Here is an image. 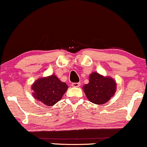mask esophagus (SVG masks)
Listing matches in <instances>:
<instances>
[{
    "label": "esophagus",
    "mask_w": 147,
    "mask_h": 147,
    "mask_svg": "<svg viewBox=\"0 0 147 147\" xmlns=\"http://www.w3.org/2000/svg\"><path fill=\"white\" fill-rule=\"evenodd\" d=\"M80 85H81V83H72V87H79L80 86Z\"/></svg>",
    "instance_id": "esophagus-1"
}]
</instances>
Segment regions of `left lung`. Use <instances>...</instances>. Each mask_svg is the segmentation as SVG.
<instances>
[{
  "label": "left lung",
  "instance_id": "obj_1",
  "mask_svg": "<svg viewBox=\"0 0 147 147\" xmlns=\"http://www.w3.org/2000/svg\"><path fill=\"white\" fill-rule=\"evenodd\" d=\"M83 89L89 101L96 105H105L115 95L117 83L111 77H104L97 72L90 74L89 83Z\"/></svg>",
  "mask_w": 147,
  "mask_h": 147
}]
</instances>
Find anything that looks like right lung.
Returning <instances> with one entry per match:
<instances>
[{
    "label": "right lung",
    "instance_id": "add662e5",
    "mask_svg": "<svg viewBox=\"0 0 147 147\" xmlns=\"http://www.w3.org/2000/svg\"><path fill=\"white\" fill-rule=\"evenodd\" d=\"M68 87L55 75L38 79L32 85V96L37 101L48 107L54 105L62 99Z\"/></svg>",
    "mask_w": 147,
    "mask_h": 147
}]
</instances>
